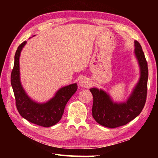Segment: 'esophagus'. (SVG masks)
<instances>
[{"label": "esophagus", "mask_w": 158, "mask_h": 158, "mask_svg": "<svg viewBox=\"0 0 158 158\" xmlns=\"http://www.w3.org/2000/svg\"><path fill=\"white\" fill-rule=\"evenodd\" d=\"M79 84L81 87H83V88H87L89 87L90 85V81L86 77H82V78H81L79 79Z\"/></svg>", "instance_id": "obj_1"}]
</instances>
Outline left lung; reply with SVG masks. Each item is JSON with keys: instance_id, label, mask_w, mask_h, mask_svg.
Instances as JSON below:
<instances>
[{"instance_id": "obj_1", "label": "left lung", "mask_w": 158, "mask_h": 158, "mask_svg": "<svg viewBox=\"0 0 158 158\" xmlns=\"http://www.w3.org/2000/svg\"><path fill=\"white\" fill-rule=\"evenodd\" d=\"M135 55L140 69V77L127 100L115 102L107 93L97 88L90 89L93 97V117L102 126L115 128L126 125L138 116L145 105L148 82V65L140 44L135 41Z\"/></svg>"}]
</instances>
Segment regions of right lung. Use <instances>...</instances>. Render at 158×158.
<instances>
[{
    "label": "right lung",
    "instance_id": "1",
    "mask_svg": "<svg viewBox=\"0 0 158 158\" xmlns=\"http://www.w3.org/2000/svg\"><path fill=\"white\" fill-rule=\"evenodd\" d=\"M21 43L15 56L14 68L11 74V85L14 91L16 106L23 118L40 126L49 127L59 122L68 100L77 90L76 83L63 86L46 102L40 103L29 97L22 86L20 79L19 57L21 50L26 44Z\"/></svg>",
    "mask_w": 158,
    "mask_h": 158
}]
</instances>
